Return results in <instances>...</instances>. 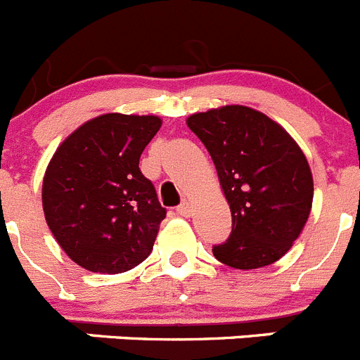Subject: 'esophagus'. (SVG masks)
I'll list each match as a JSON object with an SVG mask.
<instances>
[{
	"instance_id": "esophagus-1",
	"label": "esophagus",
	"mask_w": 360,
	"mask_h": 360,
	"mask_svg": "<svg viewBox=\"0 0 360 360\" xmlns=\"http://www.w3.org/2000/svg\"><path fill=\"white\" fill-rule=\"evenodd\" d=\"M176 212L180 216H184V218H187V216H191V212H193V209H191V203L187 202V200H184L180 205L176 207Z\"/></svg>"
}]
</instances>
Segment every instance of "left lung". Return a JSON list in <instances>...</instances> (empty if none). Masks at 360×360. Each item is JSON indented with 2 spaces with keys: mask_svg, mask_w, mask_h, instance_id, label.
<instances>
[{
  "mask_svg": "<svg viewBox=\"0 0 360 360\" xmlns=\"http://www.w3.org/2000/svg\"><path fill=\"white\" fill-rule=\"evenodd\" d=\"M207 148L232 214L229 240L212 247L218 262L240 270L281 259L311 211L314 178L304 153L262 111L227 104L187 117Z\"/></svg>",
  "mask_w": 360,
  "mask_h": 360,
  "instance_id": "8db88e82",
  "label": "left lung"
}]
</instances>
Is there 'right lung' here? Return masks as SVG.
<instances>
[{
    "label": "right lung",
    "mask_w": 360,
    "mask_h": 360,
    "mask_svg": "<svg viewBox=\"0 0 360 360\" xmlns=\"http://www.w3.org/2000/svg\"><path fill=\"white\" fill-rule=\"evenodd\" d=\"M160 126L155 115L104 113L70 133L50 158L44 218L82 269L120 274L151 254L165 209L139 160Z\"/></svg>",
    "instance_id": "add662e5"
}]
</instances>
